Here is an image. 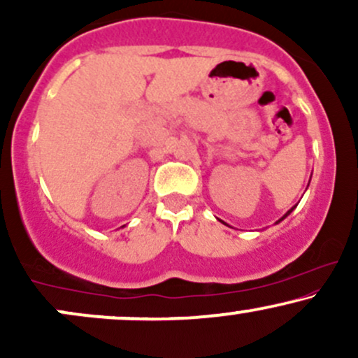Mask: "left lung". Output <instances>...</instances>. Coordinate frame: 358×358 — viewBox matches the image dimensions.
<instances>
[{
    "instance_id": "1",
    "label": "left lung",
    "mask_w": 358,
    "mask_h": 358,
    "mask_svg": "<svg viewBox=\"0 0 358 358\" xmlns=\"http://www.w3.org/2000/svg\"><path fill=\"white\" fill-rule=\"evenodd\" d=\"M293 208H294V207H293ZM293 208H291V210H293ZM291 210H287V212H286V215H285V217H282V219H286V217H287V215H289V213H291ZM282 219H279L278 222H281ZM278 222H276V224H278Z\"/></svg>"
}]
</instances>
